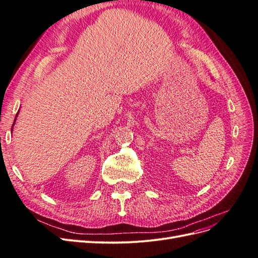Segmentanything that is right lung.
<instances>
[{"mask_svg": "<svg viewBox=\"0 0 258 258\" xmlns=\"http://www.w3.org/2000/svg\"><path fill=\"white\" fill-rule=\"evenodd\" d=\"M18 113H19V111H18ZM18 113L16 114V117H15V120H14V123H13V126H12V131H13V127H14V124H15V122H16V119H17V117H18Z\"/></svg>", "mask_w": 258, "mask_h": 258, "instance_id": "right-lung-1", "label": "right lung"}]
</instances>
